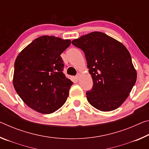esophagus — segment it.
Returning <instances> with one entry per match:
<instances>
[{
  "label": "esophagus",
  "instance_id": "obj_1",
  "mask_svg": "<svg viewBox=\"0 0 149 149\" xmlns=\"http://www.w3.org/2000/svg\"><path fill=\"white\" fill-rule=\"evenodd\" d=\"M80 76H81V74H79V73H78V74L76 75V79H79V77H80Z\"/></svg>",
  "mask_w": 149,
  "mask_h": 149
}]
</instances>
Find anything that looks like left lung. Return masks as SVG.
Wrapping results in <instances>:
<instances>
[{
  "instance_id": "left-lung-1",
  "label": "left lung",
  "mask_w": 149,
  "mask_h": 149,
  "mask_svg": "<svg viewBox=\"0 0 149 149\" xmlns=\"http://www.w3.org/2000/svg\"><path fill=\"white\" fill-rule=\"evenodd\" d=\"M86 58L93 86L86 93L91 105L103 112L116 110L128 97L137 80L128 50L104 33L94 31L73 40Z\"/></svg>"
}]
</instances>
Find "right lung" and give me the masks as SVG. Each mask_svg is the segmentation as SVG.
<instances>
[{"mask_svg": "<svg viewBox=\"0 0 149 149\" xmlns=\"http://www.w3.org/2000/svg\"><path fill=\"white\" fill-rule=\"evenodd\" d=\"M69 39L39 37L27 45L14 63L13 85L22 100L37 112L51 114L62 107L73 82L63 74L60 56Z\"/></svg>", "mask_w": 149, "mask_h": 149, "instance_id": "add662e5", "label": "right lung"}]
</instances>
